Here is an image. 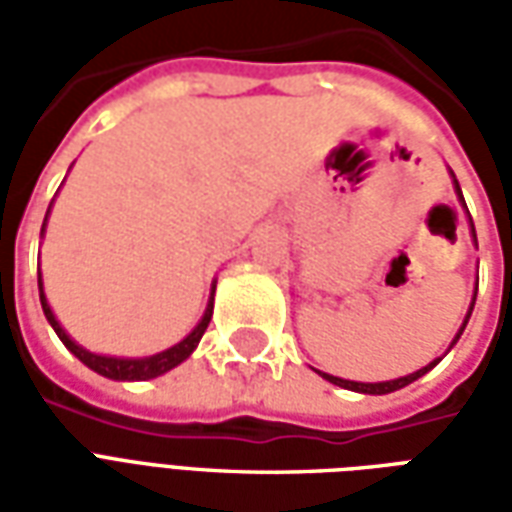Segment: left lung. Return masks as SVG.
Wrapping results in <instances>:
<instances>
[{"mask_svg":"<svg viewBox=\"0 0 512 512\" xmlns=\"http://www.w3.org/2000/svg\"><path fill=\"white\" fill-rule=\"evenodd\" d=\"M452 183H455V191H458V197H461L463 202V194H461V186H458V180H455V175H452ZM466 205V202H463ZM472 222V219H469ZM472 238H474V244H477V235H474V224H472ZM474 299H477V293H474ZM474 299L472 304H469V312H466V318H463V326L458 329V334H455V340H452V345L458 343V337L463 334V329H466V323H469V318H472V310H474ZM450 345V348H452ZM439 365V359L436 362H430L428 367H422V370H417V373H408V376L403 378H395V381H378V384H362V381H345V378H337V376H329V373H321L326 381H332V384L337 386H343V389H351V392H365V395H389V392H395V389H403V386H408L411 381H417V378H422L428 370H433V367Z\"/></svg>","mask_w":512,"mask_h":512,"instance_id":"left-lung-1","label":"left lung"}]
</instances>
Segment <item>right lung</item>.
<instances>
[{"label": "right lung", "instance_id": "obj_1", "mask_svg": "<svg viewBox=\"0 0 512 512\" xmlns=\"http://www.w3.org/2000/svg\"><path fill=\"white\" fill-rule=\"evenodd\" d=\"M46 219H49V213H46ZM46 219H43V230H46ZM38 288H40V304H43V312H46V321L51 323V329L57 332L65 348L71 351L79 362L95 370L98 376L104 378H112V381H147V378H156V376H164L167 370L172 367H178L183 359H189L191 351L200 345L202 334L208 329V323H211V315H213V293H211V301H208V307H205V315H202V321L191 329L189 337H183L178 345H172L167 351H161V354H153V356H142V359H120V356H101V354H93V351H87L82 345L71 340V334L65 332L60 326V321L54 318V312H51L49 301H46V293H43V282H40V271H38Z\"/></svg>", "mask_w": 512, "mask_h": 512}]
</instances>
